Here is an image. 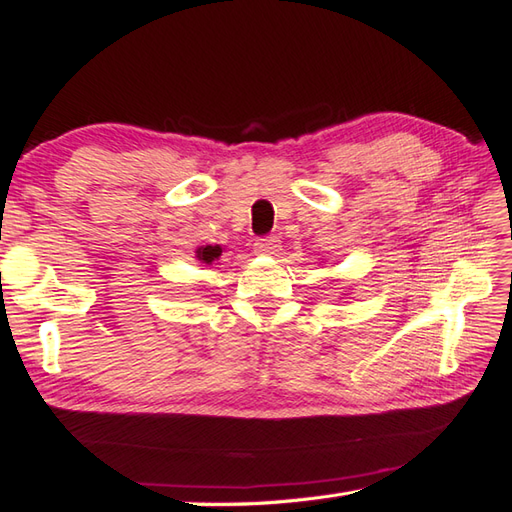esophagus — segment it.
I'll return each mask as SVG.
<instances>
[{"instance_id":"34e87169","label":"esophagus","mask_w":512,"mask_h":512,"mask_svg":"<svg viewBox=\"0 0 512 512\" xmlns=\"http://www.w3.org/2000/svg\"><path fill=\"white\" fill-rule=\"evenodd\" d=\"M279 246H281L279 237H273V235L262 237V239H257V242H255V250L259 255H277Z\"/></svg>"}]
</instances>
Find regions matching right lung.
Here are the masks:
<instances>
[{"label":"right lung","instance_id":"1","mask_svg":"<svg viewBox=\"0 0 512 512\" xmlns=\"http://www.w3.org/2000/svg\"><path fill=\"white\" fill-rule=\"evenodd\" d=\"M222 255V246L215 244V246H200L198 250H195V259H198L200 264L204 266H211L213 262H217Z\"/></svg>","mask_w":512,"mask_h":512}]
</instances>
